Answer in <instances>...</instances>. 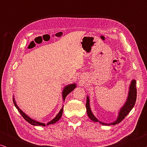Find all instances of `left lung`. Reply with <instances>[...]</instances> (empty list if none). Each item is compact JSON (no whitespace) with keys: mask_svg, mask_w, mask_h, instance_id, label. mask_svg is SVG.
Here are the masks:
<instances>
[{"mask_svg":"<svg viewBox=\"0 0 147 147\" xmlns=\"http://www.w3.org/2000/svg\"><path fill=\"white\" fill-rule=\"evenodd\" d=\"M136 82L135 80H132L131 81V83L130 84L129 86V90H128V94L126 101L123 106L121 108V109H120V111L118 112V118H116V120L113 122L111 123H104L100 120H98L97 118L95 117V116L92 113L91 108H90V99L88 96H87V100H86V110H87V114L88 117L91 119L92 121L95 122H99L100 124L102 125H106V126H110V125H116L120 123V122L122 121L124 118L128 115V114L129 113L132 108H133L134 104H135L136 100Z\"/></svg>","mask_w":147,"mask_h":147,"instance_id":"1","label":"left lung"}]
</instances>
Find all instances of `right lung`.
I'll return each mask as SVG.
<instances>
[{
	"instance_id": "right-lung-1",
	"label": "right lung",
	"mask_w": 147,
	"mask_h": 147,
	"mask_svg": "<svg viewBox=\"0 0 147 147\" xmlns=\"http://www.w3.org/2000/svg\"><path fill=\"white\" fill-rule=\"evenodd\" d=\"M76 88V84H69V85H67L66 86H65V88H64L63 90V92H62V97H63V101H65L66 96H67L68 94L70 93V92L73 91V90L75 89ZM13 103H14V104H15L16 108H17V109L18 110V111L20 112V114H21V116L24 118V119H25L26 121H27L28 122H29V124H32V125L45 126L49 125V124H53L54 123H55V122H57L58 120H59L60 118H61V116H62V114H63V107H62L61 109L60 110L59 112L57 114V115H56L55 117L53 119H52L51 121H49V122H48V123H47V124H45V123H42V122L36 121V120L32 119V118H30L29 116H28L27 114H26L25 112H23V111H22V110L19 108V106H17V104L15 102V98H14V96H13Z\"/></svg>"
}]
</instances>
